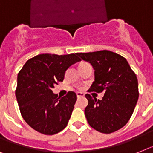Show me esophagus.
I'll use <instances>...</instances> for the list:
<instances>
[{
  "label": "esophagus",
  "instance_id": "34e87169",
  "mask_svg": "<svg viewBox=\"0 0 153 153\" xmlns=\"http://www.w3.org/2000/svg\"><path fill=\"white\" fill-rule=\"evenodd\" d=\"M85 94L82 92H77V97L78 98H80V97H84Z\"/></svg>",
  "mask_w": 153,
  "mask_h": 153
}]
</instances>
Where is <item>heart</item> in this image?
<instances>
[{
	"mask_svg": "<svg viewBox=\"0 0 153 153\" xmlns=\"http://www.w3.org/2000/svg\"><path fill=\"white\" fill-rule=\"evenodd\" d=\"M82 64H83V63H82Z\"/></svg>",
	"mask_w": 153,
	"mask_h": 153,
	"instance_id": "1",
	"label": "heart"
}]
</instances>
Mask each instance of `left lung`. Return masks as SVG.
Listing matches in <instances>:
<instances>
[{
	"label": "left lung",
	"mask_w": 153,
	"mask_h": 153,
	"mask_svg": "<svg viewBox=\"0 0 153 153\" xmlns=\"http://www.w3.org/2000/svg\"><path fill=\"white\" fill-rule=\"evenodd\" d=\"M95 70V81L89 92H104L101 100L89 94L85 115L88 124L101 133L110 134L125 125L138 99L136 74L124 57L109 51L79 53Z\"/></svg>",
	"instance_id": "1"
}]
</instances>
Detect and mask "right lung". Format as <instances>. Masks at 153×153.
<instances>
[{
    "mask_svg": "<svg viewBox=\"0 0 153 153\" xmlns=\"http://www.w3.org/2000/svg\"><path fill=\"white\" fill-rule=\"evenodd\" d=\"M81 61L77 53L39 54L18 74L15 96L23 119L36 131L52 135L65 128L77 100L76 93L60 97L52 88L63 82L69 67Z\"/></svg>",
    "mask_w": 153,
    "mask_h": 153,
    "instance_id": "right-lung-1",
    "label": "right lung"
}]
</instances>
